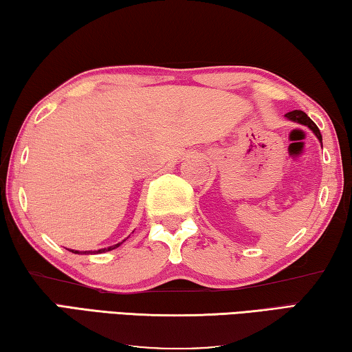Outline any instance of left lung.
<instances>
[{
  "label": "left lung",
  "mask_w": 352,
  "mask_h": 352,
  "mask_svg": "<svg viewBox=\"0 0 352 352\" xmlns=\"http://www.w3.org/2000/svg\"><path fill=\"white\" fill-rule=\"evenodd\" d=\"M286 117L289 120H294V122H297V123H301V125H306V126H309L312 131H314V134L317 135L318 138V140L322 142V134H320V129H318V126L316 125V123H314L309 117H307V114L306 113H303V111H300V109H294V111H291V113H287L286 114Z\"/></svg>",
  "instance_id": "obj_1"
}]
</instances>
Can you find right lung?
Segmentation results:
<instances>
[{"instance_id":"obj_1","label":"right lung","mask_w":352,"mask_h":352,"mask_svg":"<svg viewBox=\"0 0 352 352\" xmlns=\"http://www.w3.org/2000/svg\"><path fill=\"white\" fill-rule=\"evenodd\" d=\"M122 243H119V244H114V245H111V248H108V249H100V250H89V252H78V250H69V252H72V254H102V252H108V250H113V249H116V248H119Z\"/></svg>"}]
</instances>
